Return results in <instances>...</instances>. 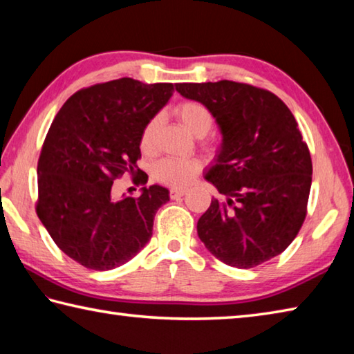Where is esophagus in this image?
Here are the masks:
<instances>
[{"instance_id":"esophagus-1","label":"esophagus","mask_w":354,"mask_h":354,"mask_svg":"<svg viewBox=\"0 0 354 354\" xmlns=\"http://www.w3.org/2000/svg\"><path fill=\"white\" fill-rule=\"evenodd\" d=\"M185 194H187V191L180 189V188H171V189H169L171 199H178V197H182V196H185Z\"/></svg>"}]
</instances>
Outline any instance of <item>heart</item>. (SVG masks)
<instances>
[{"instance_id": "obj_1", "label": "heart", "mask_w": 354, "mask_h": 354, "mask_svg": "<svg viewBox=\"0 0 354 354\" xmlns=\"http://www.w3.org/2000/svg\"><path fill=\"white\" fill-rule=\"evenodd\" d=\"M176 115L178 120L183 122V126L187 127L191 133L197 138H203L209 133V130L213 129L214 116L205 104L199 101H185L180 102L176 107ZM161 118L160 115L152 116L151 120L146 122V126L142 127L140 146L141 151L146 153H151L155 146V135L160 126ZM201 163L194 158H172L167 157L155 163L152 169V176L158 183L167 185L172 188H183L189 185L197 177V174L201 172Z\"/></svg>"}]
</instances>
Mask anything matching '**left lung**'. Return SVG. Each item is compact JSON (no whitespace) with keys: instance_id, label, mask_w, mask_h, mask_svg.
Instances as JSON below:
<instances>
[{"instance_id":"8db88e82","label":"left lung","mask_w":354,"mask_h":354,"mask_svg":"<svg viewBox=\"0 0 354 354\" xmlns=\"http://www.w3.org/2000/svg\"><path fill=\"white\" fill-rule=\"evenodd\" d=\"M205 104L222 132V149L205 176L225 201L213 199L197 222L207 249L222 263L252 269L280 255L308 213L313 161L294 115L280 97L250 84H177Z\"/></svg>"}]
</instances>
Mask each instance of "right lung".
I'll list each match as a JSON object with an SVG mask.
<instances>
[{"instance_id": "add662e5", "label": "right lung", "mask_w": 354, "mask_h": 354, "mask_svg": "<svg viewBox=\"0 0 354 354\" xmlns=\"http://www.w3.org/2000/svg\"><path fill=\"white\" fill-rule=\"evenodd\" d=\"M172 84L122 77L86 86L62 105L37 165L35 212L59 249L93 270L127 263L152 236L153 218L169 201L158 185L138 197L111 196L113 180L136 166L142 127L172 96Z\"/></svg>"}]
</instances>
